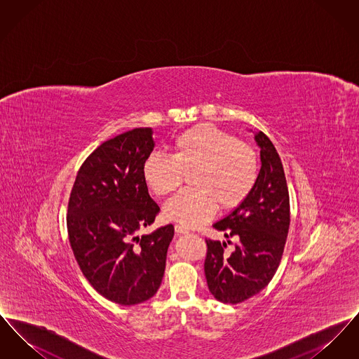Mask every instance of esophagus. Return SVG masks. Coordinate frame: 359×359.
I'll return each instance as SVG.
<instances>
[{
	"label": "esophagus",
	"instance_id": "esophagus-1",
	"mask_svg": "<svg viewBox=\"0 0 359 359\" xmlns=\"http://www.w3.org/2000/svg\"><path fill=\"white\" fill-rule=\"evenodd\" d=\"M175 231H176V234H187L188 229L182 224H175Z\"/></svg>",
	"mask_w": 359,
	"mask_h": 359
}]
</instances>
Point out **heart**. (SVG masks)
<instances>
[{"label":"heart","instance_id":"b5f03b06","mask_svg":"<svg viewBox=\"0 0 359 359\" xmlns=\"http://www.w3.org/2000/svg\"><path fill=\"white\" fill-rule=\"evenodd\" d=\"M172 154L152 152L144 161L142 176L158 196L175 192L194 172L188 188L164 205L167 219L184 227L199 226L218 207L233 210L253 191L258 176L255 149L211 123H198L172 142Z\"/></svg>","mask_w":359,"mask_h":359}]
</instances>
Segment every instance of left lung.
I'll use <instances>...</instances> for the list:
<instances>
[{"mask_svg":"<svg viewBox=\"0 0 359 359\" xmlns=\"http://www.w3.org/2000/svg\"><path fill=\"white\" fill-rule=\"evenodd\" d=\"M256 141L262 163L256 186L231 214L214 224L226 238H238L234 250L227 255L226 243L205 238L207 285L226 304L242 303L271 283L290 230V192L281 158L264 132H257Z\"/></svg>","mask_w":359,"mask_h":359,"instance_id":"left-lung-1","label":"left lung"}]
</instances>
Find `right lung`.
<instances>
[{
  "label": "right lung",
  "mask_w": 359,
  "mask_h": 359,
  "mask_svg": "<svg viewBox=\"0 0 359 359\" xmlns=\"http://www.w3.org/2000/svg\"><path fill=\"white\" fill-rule=\"evenodd\" d=\"M151 128H136L101 144L81 165L69 194L67 231L75 259L93 288L121 306L147 302L158 290L172 224L138 237L158 205L142 165L154 151Z\"/></svg>",
  "instance_id": "obj_1"
}]
</instances>
